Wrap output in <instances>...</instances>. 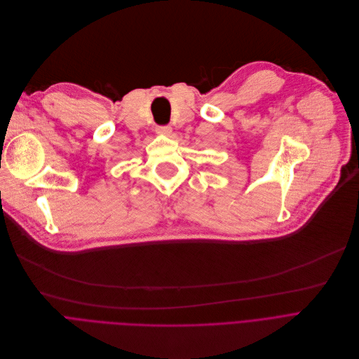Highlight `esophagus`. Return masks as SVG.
Listing matches in <instances>:
<instances>
[{
  "mask_svg": "<svg viewBox=\"0 0 359 359\" xmlns=\"http://www.w3.org/2000/svg\"><path fill=\"white\" fill-rule=\"evenodd\" d=\"M157 133L161 134V135L170 137L171 133H172V128L170 126H160V127H157Z\"/></svg>",
  "mask_w": 359,
  "mask_h": 359,
  "instance_id": "esophagus-1",
  "label": "esophagus"
}]
</instances>
